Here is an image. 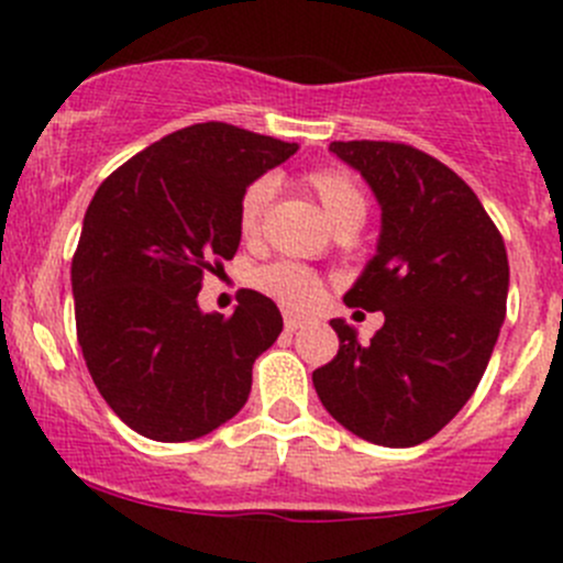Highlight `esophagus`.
I'll list each match as a JSON object with an SVG mask.
<instances>
[{
	"label": "esophagus",
	"mask_w": 563,
	"mask_h": 563,
	"mask_svg": "<svg viewBox=\"0 0 563 563\" xmlns=\"http://www.w3.org/2000/svg\"><path fill=\"white\" fill-rule=\"evenodd\" d=\"M286 332H297V329H302L305 323H308V318H302V316H294V313H286Z\"/></svg>",
	"instance_id": "esophagus-1"
}]
</instances>
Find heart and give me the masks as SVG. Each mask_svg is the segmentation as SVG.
I'll return each mask as SVG.
<instances>
[{
  "mask_svg": "<svg viewBox=\"0 0 563 563\" xmlns=\"http://www.w3.org/2000/svg\"><path fill=\"white\" fill-rule=\"evenodd\" d=\"M305 181L316 192L323 212L338 231L356 229L365 220L367 198L349 172L316 168L305 176ZM272 192H275V181L269 176H258L242 190L240 203H236V225H240L242 240H258ZM253 286L288 310H310L323 297L321 275L310 266L297 264V261H275L269 266H261L253 275Z\"/></svg>",
  "mask_w": 563,
  "mask_h": 563,
  "instance_id": "1",
  "label": "heart"
}]
</instances>
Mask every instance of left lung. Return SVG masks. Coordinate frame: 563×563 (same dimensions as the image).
I'll list each match as a JSON object with an SVG mask.
<instances>
[{
	"label": "left lung",
	"instance_id": "left-lung-1",
	"mask_svg": "<svg viewBox=\"0 0 563 563\" xmlns=\"http://www.w3.org/2000/svg\"><path fill=\"white\" fill-rule=\"evenodd\" d=\"M382 203L378 253L345 294L382 310L367 345L334 318L338 356L313 371L323 408L371 444L433 439L465 406L507 316L509 261L476 192L444 163L397 141H332Z\"/></svg>",
	"mask_w": 563,
	"mask_h": 563
}]
</instances>
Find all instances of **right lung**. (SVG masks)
<instances>
[{"mask_svg":"<svg viewBox=\"0 0 563 563\" xmlns=\"http://www.w3.org/2000/svg\"><path fill=\"white\" fill-rule=\"evenodd\" d=\"M297 150L236 124H190L95 192L70 266L76 334L95 387L135 433L201 439L247 402L280 310L250 288L231 316L201 313L196 297L236 255L242 190Z\"/></svg>","mask_w":563,"mask_h":563,"instance_id":"1","label":"right lung"}]
</instances>
